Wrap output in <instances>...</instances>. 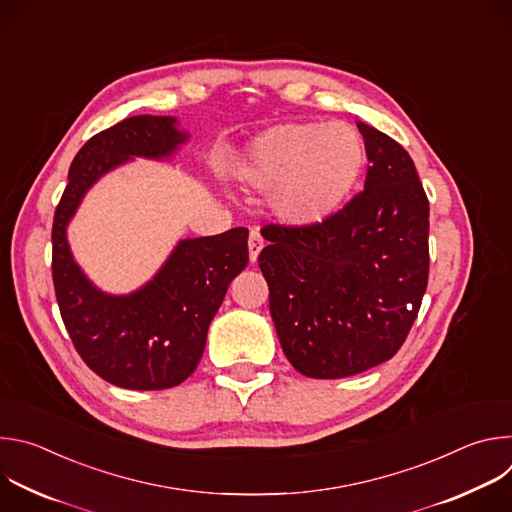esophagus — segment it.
Here are the masks:
<instances>
[{
  "label": "esophagus",
  "instance_id": "obj_1",
  "mask_svg": "<svg viewBox=\"0 0 512 512\" xmlns=\"http://www.w3.org/2000/svg\"><path fill=\"white\" fill-rule=\"evenodd\" d=\"M261 249H263V239H261L259 231H257V229H253V231L249 233V259H251V263H255V261H257L259 251H261Z\"/></svg>",
  "mask_w": 512,
  "mask_h": 512
}]
</instances>
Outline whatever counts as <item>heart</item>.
I'll return each mask as SVG.
<instances>
[{"instance_id":"b5f03b06","label":"heart","mask_w":512,"mask_h":512,"mask_svg":"<svg viewBox=\"0 0 512 512\" xmlns=\"http://www.w3.org/2000/svg\"><path fill=\"white\" fill-rule=\"evenodd\" d=\"M364 164V141L350 125L281 123L253 137L237 178L271 190L269 204L283 223L314 227L342 208Z\"/></svg>"}]
</instances>
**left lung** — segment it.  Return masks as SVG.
Segmentation results:
<instances>
[{
    "mask_svg": "<svg viewBox=\"0 0 512 512\" xmlns=\"http://www.w3.org/2000/svg\"><path fill=\"white\" fill-rule=\"evenodd\" d=\"M371 162L364 190L314 227L269 225L259 267L294 369L344 379L395 356L429 275V202L411 156L356 121Z\"/></svg>",
    "mask_w": 512,
    "mask_h": 512,
    "instance_id": "1",
    "label": "left lung"
}]
</instances>
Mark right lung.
Here are the masks:
<instances>
[{"label": "right lung", "mask_w": 512, "mask_h": 512, "mask_svg": "<svg viewBox=\"0 0 512 512\" xmlns=\"http://www.w3.org/2000/svg\"><path fill=\"white\" fill-rule=\"evenodd\" d=\"M188 137L178 119L166 115H135L93 135L72 160L54 212L52 279L62 322L87 367L121 389H170L194 373L208 326L231 281L247 267L249 231L237 227L178 241L148 283L113 296L72 257L66 229L107 172L133 158L168 160Z\"/></svg>", "instance_id": "right-lung-1"}]
</instances>
